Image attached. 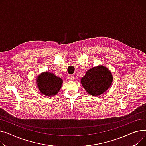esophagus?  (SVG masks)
I'll list each match as a JSON object with an SVG mask.
<instances>
[{
	"label": "esophagus",
	"mask_w": 146,
	"mask_h": 146,
	"mask_svg": "<svg viewBox=\"0 0 146 146\" xmlns=\"http://www.w3.org/2000/svg\"><path fill=\"white\" fill-rule=\"evenodd\" d=\"M69 79L71 80V81H74L75 80V77L74 75H70L69 76Z\"/></svg>",
	"instance_id": "1"
}]
</instances>
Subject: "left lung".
I'll return each instance as SVG.
<instances>
[{"instance_id":"1","label":"left lung","mask_w":146,"mask_h":146,"mask_svg":"<svg viewBox=\"0 0 146 146\" xmlns=\"http://www.w3.org/2000/svg\"><path fill=\"white\" fill-rule=\"evenodd\" d=\"M113 81V76L108 68L100 65L88 70L81 78V84L90 95L98 96L110 88Z\"/></svg>"}]
</instances>
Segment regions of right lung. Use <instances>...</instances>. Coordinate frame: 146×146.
Returning <instances> with one entry per match:
<instances>
[{
    "label": "right lung",
    "instance_id": "obj_1",
    "mask_svg": "<svg viewBox=\"0 0 146 146\" xmlns=\"http://www.w3.org/2000/svg\"><path fill=\"white\" fill-rule=\"evenodd\" d=\"M36 85L39 91L47 97L56 96L61 90L63 80L50 72H44L36 78Z\"/></svg>",
    "mask_w": 146,
    "mask_h": 146
}]
</instances>
